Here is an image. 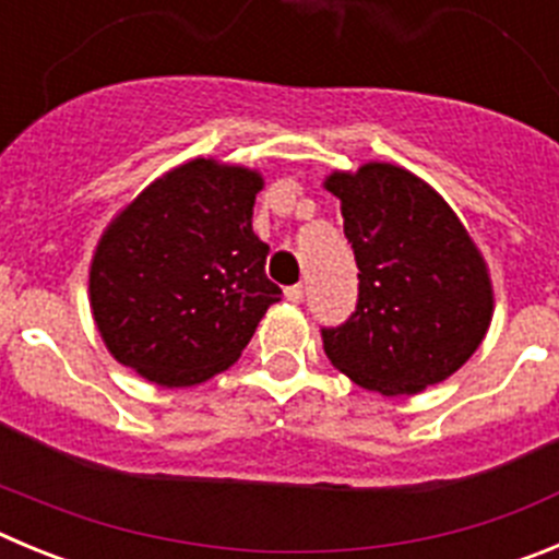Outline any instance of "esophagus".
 <instances>
[{
	"label": "esophagus",
	"instance_id": "1",
	"mask_svg": "<svg viewBox=\"0 0 559 559\" xmlns=\"http://www.w3.org/2000/svg\"><path fill=\"white\" fill-rule=\"evenodd\" d=\"M302 296H305L302 285H290V288H285V299H288V302L299 305L302 302Z\"/></svg>",
	"mask_w": 559,
	"mask_h": 559
}]
</instances>
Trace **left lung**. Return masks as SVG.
<instances>
[{
  "mask_svg": "<svg viewBox=\"0 0 559 559\" xmlns=\"http://www.w3.org/2000/svg\"><path fill=\"white\" fill-rule=\"evenodd\" d=\"M358 263V308L322 330L338 372L383 397L426 392L467 364L492 322V280L456 212L392 162L333 170Z\"/></svg>",
  "mask_w": 559,
  "mask_h": 559,
  "instance_id": "obj_1",
  "label": "left lung"
}]
</instances>
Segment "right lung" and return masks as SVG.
I'll return each instance as SVG.
<instances>
[{
  "mask_svg": "<svg viewBox=\"0 0 559 559\" xmlns=\"http://www.w3.org/2000/svg\"><path fill=\"white\" fill-rule=\"evenodd\" d=\"M263 185L251 167L199 156L114 215L88 265V305L114 360L179 389L240 358L283 294L251 229Z\"/></svg>",
  "mask_w": 559,
  "mask_h": 559,
  "instance_id": "1",
  "label": "right lung"
}]
</instances>
